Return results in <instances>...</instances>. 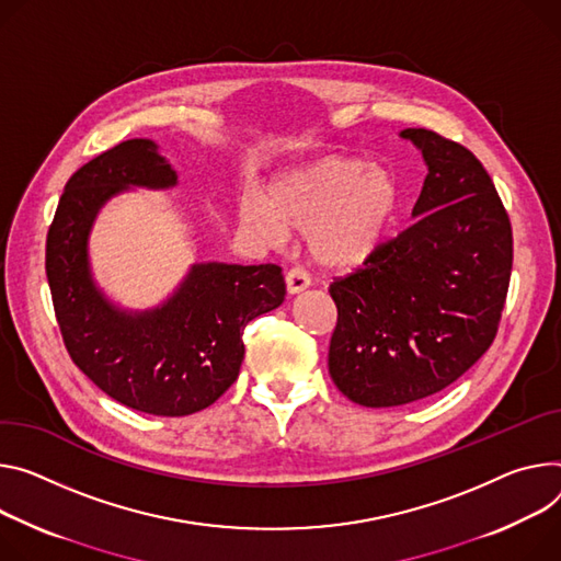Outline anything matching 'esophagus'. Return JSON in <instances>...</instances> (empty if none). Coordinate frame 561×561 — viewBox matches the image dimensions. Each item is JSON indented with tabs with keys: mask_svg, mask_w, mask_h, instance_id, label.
<instances>
[{
	"mask_svg": "<svg viewBox=\"0 0 561 561\" xmlns=\"http://www.w3.org/2000/svg\"><path fill=\"white\" fill-rule=\"evenodd\" d=\"M309 286H311V279H309V275L304 273V271L293 268V271L286 273V290H288L290 295H297V293H301V290H307Z\"/></svg>",
	"mask_w": 561,
	"mask_h": 561,
	"instance_id": "34e87169",
	"label": "esophagus"
}]
</instances>
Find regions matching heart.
<instances>
[{
	"mask_svg": "<svg viewBox=\"0 0 561 561\" xmlns=\"http://www.w3.org/2000/svg\"><path fill=\"white\" fill-rule=\"evenodd\" d=\"M402 210L398 174L358 157H327L279 174L264 198L241 203V224L284 241L304 232L311 260L333 273L365 266L389 241Z\"/></svg>",
	"mask_w": 561,
	"mask_h": 561,
	"instance_id": "b5f03b06",
	"label": "heart"
}]
</instances>
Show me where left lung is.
<instances>
[{
	"instance_id": "8db88e82",
	"label": "left lung",
	"mask_w": 561,
	"mask_h": 561,
	"mask_svg": "<svg viewBox=\"0 0 561 561\" xmlns=\"http://www.w3.org/2000/svg\"><path fill=\"white\" fill-rule=\"evenodd\" d=\"M427 165L416 219L329 293L335 387L363 407H398L461 378L490 348L511 284L513 228L470 149L402 129Z\"/></svg>"
}]
</instances>
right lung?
Segmentation results:
<instances>
[{
  "label": "right lung",
  "instance_id": "obj_1",
  "mask_svg": "<svg viewBox=\"0 0 561 561\" xmlns=\"http://www.w3.org/2000/svg\"><path fill=\"white\" fill-rule=\"evenodd\" d=\"M174 185L154 140H125L69 179L46 234V277L71 360L98 389L151 416H187L224 396L239 376L245 324L286 295L275 264L208 262L194 264L161 307L112 304L91 277L87 250L100 208L129 187Z\"/></svg>",
  "mask_w": 561,
  "mask_h": 561
}]
</instances>
